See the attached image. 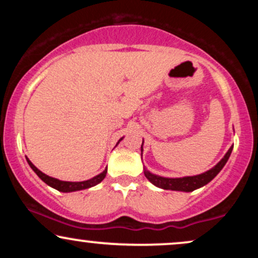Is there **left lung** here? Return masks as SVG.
I'll return each instance as SVG.
<instances>
[{"mask_svg":"<svg viewBox=\"0 0 258 258\" xmlns=\"http://www.w3.org/2000/svg\"><path fill=\"white\" fill-rule=\"evenodd\" d=\"M144 142V141H143ZM233 146L229 148V150L226 153V155L222 158V160L218 162L216 166H214L211 170L206 171V172L197 174V176H186V177H180V178H168V177H161L158 174H154L148 171L144 167V176L147 177V179L150 183H153L155 186H159L161 189H166V190H177V191H193L195 189H199L201 186L206 185L207 183L211 182L212 179L220 173V171L224 167V165L227 164L228 159H229L230 154H232ZM141 152L143 154V143H142Z\"/></svg>","mask_w":258,"mask_h":258,"instance_id":"8db88e82","label":"left lung"}]
</instances>
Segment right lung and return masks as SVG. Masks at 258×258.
I'll return each mask as SVG.
<instances>
[{
	"mask_svg": "<svg viewBox=\"0 0 258 258\" xmlns=\"http://www.w3.org/2000/svg\"><path fill=\"white\" fill-rule=\"evenodd\" d=\"M123 138V137H122ZM122 138L119 139V142H117V144L120 143L121 141H122ZM116 144V146H117ZM26 161H28V164L30 165V167L34 170V172L37 174L38 177H40L41 179L43 180L46 184H48L49 186H52V188L57 189L59 191H63V193H70V191H78V190H84V189H87V188H91V186H94L97 185L98 183L102 182L103 179L105 178L106 176V168L104 171H103L102 173L97 174V176H94L93 178L91 179H87V180H82V182H67V180H60V179H57V178H53V177H49L47 176V174H44L43 172H41L38 168L35 166L34 164L26 158Z\"/></svg>",
	"mask_w": 258,
	"mask_h": 258,
	"instance_id": "add662e5",
	"label": "right lung"
}]
</instances>
